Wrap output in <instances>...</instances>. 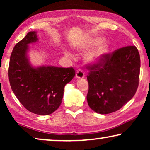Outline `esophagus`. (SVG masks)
<instances>
[{
  "mask_svg": "<svg viewBox=\"0 0 150 150\" xmlns=\"http://www.w3.org/2000/svg\"><path fill=\"white\" fill-rule=\"evenodd\" d=\"M76 77L78 79H83L85 77V73L82 69H78L76 72Z\"/></svg>",
  "mask_w": 150,
  "mask_h": 150,
  "instance_id": "34e87169",
  "label": "esophagus"
}]
</instances>
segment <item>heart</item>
I'll use <instances>...</instances> for the list:
<instances>
[{"label": "heart", "instance_id": "1", "mask_svg": "<svg viewBox=\"0 0 150 150\" xmlns=\"http://www.w3.org/2000/svg\"><path fill=\"white\" fill-rule=\"evenodd\" d=\"M96 44L97 45L86 53L85 55V60L90 64L96 65L102 63L109 52V45L104 41H102V38L97 37V38L89 39L76 46L77 50L84 51ZM64 54L65 56H70V54L67 50H64Z\"/></svg>", "mask_w": 150, "mask_h": 150}]
</instances>
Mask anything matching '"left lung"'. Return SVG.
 I'll return each mask as SVG.
<instances>
[{
  "mask_svg": "<svg viewBox=\"0 0 150 150\" xmlns=\"http://www.w3.org/2000/svg\"><path fill=\"white\" fill-rule=\"evenodd\" d=\"M140 66V55L134 46L118 49L91 66L87 76L89 107L102 115L120 109L136 93Z\"/></svg>",
  "mask_w": 150,
  "mask_h": 150,
  "instance_id": "obj_1",
  "label": "left lung"
}]
</instances>
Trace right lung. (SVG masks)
Here are the masks:
<instances>
[{"instance_id":"1","label":"right lung","mask_w":150,"mask_h":150,"mask_svg":"<svg viewBox=\"0 0 150 150\" xmlns=\"http://www.w3.org/2000/svg\"><path fill=\"white\" fill-rule=\"evenodd\" d=\"M37 42V32L30 31L14 46L8 74L12 91L24 108L46 115L61 105L65 86L74 77L75 70L52 65L33 66L28 55V45Z\"/></svg>"}]
</instances>
